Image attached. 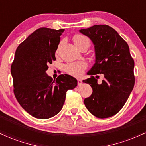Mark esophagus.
I'll return each mask as SVG.
<instances>
[{
  "mask_svg": "<svg viewBox=\"0 0 146 146\" xmlns=\"http://www.w3.org/2000/svg\"><path fill=\"white\" fill-rule=\"evenodd\" d=\"M82 84V80H80V79H78V84L80 86V85H81Z\"/></svg>",
  "mask_w": 146,
  "mask_h": 146,
  "instance_id": "esophagus-1",
  "label": "esophagus"
}]
</instances>
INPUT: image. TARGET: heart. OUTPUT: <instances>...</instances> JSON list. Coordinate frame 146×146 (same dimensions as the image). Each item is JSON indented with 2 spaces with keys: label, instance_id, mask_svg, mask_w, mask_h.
Listing matches in <instances>:
<instances>
[{
  "label": "heart",
  "instance_id": "heart-1",
  "mask_svg": "<svg viewBox=\"0 0 146 146\" xmlns=\"http://www.w3.org/2000/svg\"><path fill=\"white\" fill-rule=\"evenodd\" d=\"M73 41H74L75 46L78 48H80L81 46H86L87 47H88L90 44L88 38L81 34L75 35L73 37ZM86 68V64L84 62L69 63L65 65L64 67L66 73L75 77L81 76L83 74L84 71Z\"/></svg>",
  "mask_w": 146,
  "mask_h": 146
}]
</instances>
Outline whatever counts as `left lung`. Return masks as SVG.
<instances>
[{"instance_id":"obj_1","label":"left lung","mask_w":146,"mask_h":146,"mask_svg":"<svg viewBox=\"0 0 146 146\" xmlns=\"http://www.w3.org/2000/svg\"><path fill=\"white\" fill-rule=\"evenodd\" d=\"M80 32L90 38L94 44L95 54L94 65L87 73L91 77L83 80L90 85L93 93L84 99V103L96 117H110L124 106L135 85V62L129 46L108 25H95L81 29ZM99 73L104 75L101 84L93 76Z\"/></svg>"}]
</instances>
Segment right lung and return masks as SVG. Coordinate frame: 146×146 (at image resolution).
<instances>
[{"mask_svg":"<svg viewBox=\"0 0 146 146\" xmlns=\"http://www.w3.org/2000/svg\"><path fill=\"white\" fill-rule=\"evenodd\" d=\"M64 29L42 27L19 44L15 53L11 73L14 93L25 111L41 119L51 118L62 108L66 91L78 81L69 75L53 80L46 74L48 65L56 60L55 53Z\"/></svg>","mask_w":146,"mask_h":146,"instance_id":"add662e5","label":"right lung"}]
</instances>
